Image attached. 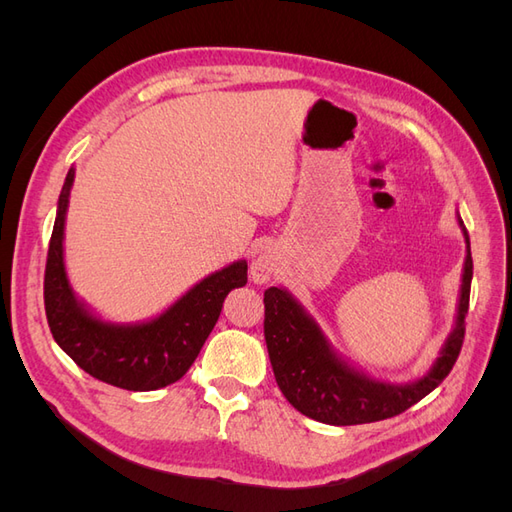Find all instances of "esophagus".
I'll return each instance as SVG.
<instances>
[{
  "label": "esophagus",
  "instance_id": "esophagus-1",
  "mask_svg": "<svg viewBox=\"0 0 512 512\" xmlns=\"http://www.w3.org/2000/svg\"><path fill=\"white\" fill-rule=\"evenodd\" d=\"M275 273H277V262L273 260V256L260 254L254 258L252 267H250V275L256 284H267Z\"/></svg>",
  "mask_w": 512,
  "mask_h": 512
}]
</instances>
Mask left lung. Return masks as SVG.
Wrapping results in <instances>:
<instances>
[{
  "mask_svg": "<svg viewBox=\"0 0 512 512\" xmlns=\"http://www.w3.org/2000/svg\"><path fill=\"white\" fill-rule=\"evenodd\" d=\"M457 222L466 239V262L455 327L448 333L438 359L418 380L391 384L367 376L333 350L318 322L286 288L271 286L265 290V342L273 374L284 397L301 414L327 425L384 421L414 406L451 374L466 333L472 284L470 237L459 215Z\"/></svg>",
  "mask_w": 512,
  "mask_h": 512,
  "instance_id": "obj_1",
  "label": "left lung"
}]
</instances>
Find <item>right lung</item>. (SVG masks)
I'll list each match as a JSON object with an SVG mask.
<instances>
[{
  "label": "right lung",
  "mask_w": 512,
  "mask_h": 512,
  "mask_svg": "<svg viewBox=\"0 0 512 512\" xmlns=\"http://www.w3.org/2000/svg\"><path fill=\"white\" fill-rule=\"evenodd\" d=\"M74 183L68 170L57 200V218L44 271V309L57 346L106 384L126 391H156L177 382L207 342L232 288L247 284V262L207 275L156 318L108 322L76 297L64 262V228Z\"/></svg>",
  "instance_id": "add662e5"
}]
</instances>
